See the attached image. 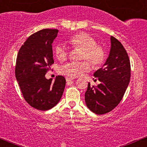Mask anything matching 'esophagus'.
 <instances>
[{
    "mask_svg": "<svg viewBox=\"0 0 147 147\" xmlns=\"http://www.w3.org/2000/svg\"><path fill=\"white\" fill-rule=\"evenodd\" d=\"M65 79H66V82H70V81H72L75 79V78H70V77H66L65 78Z\"/></svg>",
    "mask_w": 147,
    "mask_h": 147,
    "instance_id": "34e87169",
    "label": "esophagus"
}]
</instances>
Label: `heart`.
Returning a JSON list of instances; mask_svg holds the SVG:
<instances>
[{"label": "heart", "instance_id": "b5f03b06", "mask_svg": "<svg viewBox=\"0 0 147 147\" xmlns=\"http://www.w3.org/2000/svg\"><path fill=\"white\" fill-rule=\"evenodd\" d=\"M69 44L74 49H81L80 59H85L79 62H70L62 65L60 72L70 78H75L88 72L90 69L89 61L94 68L100 67L106 58V52L94 37L88 34L81 32L74 34L68 39ZM68 50L65 45H57L55 48V54L60 61H64L68 55ZM88 60V62L87 61Z\"/></svg>", "mask_w": 147, "mask_h": 147}]
</instances>
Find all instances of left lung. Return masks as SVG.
Instances as JSON below:
<instances>
[{"instance_id": "8db88e82", "label": "left lung", "mask_w": 147, "mask_h": 147, "mask_svg": "<svg viewBox=\"0 0 147 147\" xmlns=\"http://www.w3.org/2000/svg\"><path fill=\"white\" fill-rule=\"evenodd\" d=\"M110 54L104 65L94 73L100 84H88L86 104L97 115L107 113L117 106L124 97L131 77V64L125 48L120 41L111 36Z\"/></svg>"}]
</instances>
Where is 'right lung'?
<instances>
[{
	"label": "right lung",
	"instance_id": "add662e5",
	"mask_svg": "<svg viewBox=\"0 0 147 147\" xmlns=\"http://www.w3.org/2000/svg\"><path fill=\"white\" fill-rule=\"evenodd\" d=\"M57 29H43L28 38L16 58L15 75L25 100L40 111L51 109L59 102L65 88V79L58 75L55 82L45 74L54 63L52 43Z\"/></svg>",
	"mask_w": 147,
	"mask_h": 147
}]
</instances>
